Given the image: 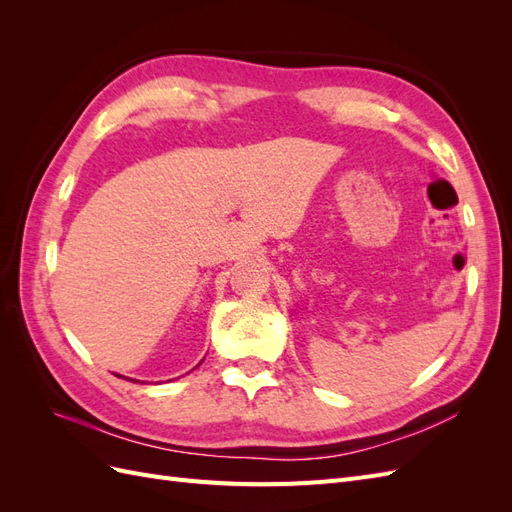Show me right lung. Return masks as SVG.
Listing matches in <instances>:
<instances>
[{"label":"right lung","mask_w":512,"mask_h":512,"mask_svg":"<svg viewBox=\"0 0 512 512\" xmlns=\"http://www.w3.org/2000/svg\"><path fill=\"white\" fill-rule=\"evenodd\" d=\"M115 376H117V378H123V376H119V374H115ZM126 380H128V378H126ZM130 382H136V380H132V378H130Z\"/></svg>","instance_id":"add662e5"}]
</instances>
